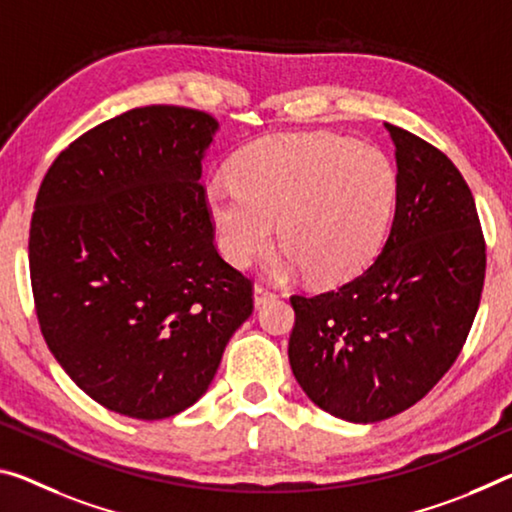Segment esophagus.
Segmentation results:
<instances>
[{"label":"esophagus","mask_w":512,"mask_h":512,"mask_svg":"<svg viewBox=\"0 0 512 512\" xmlns=\"http://www.w3.org/2000/svg\"><path fill=\"white\" fill-rule=\"evenodd\" d=\"M273 298H278V294H275V291H273L271 287L255 285V305H257V307L264 305V303H269V300H273Z\"/></svg>","instance_id":"obj_1"}]
</instances>
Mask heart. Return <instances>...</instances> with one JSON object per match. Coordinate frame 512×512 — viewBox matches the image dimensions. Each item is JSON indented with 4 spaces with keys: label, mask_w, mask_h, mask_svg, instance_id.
<instances>
[{
    "label": "heart",
    "mask_w": 512,
    "mask_h": 512,
    "mask_svg": "<svg viewBox=\"0 0 512 512\" xmlns=\"http://www.w3.org/2000/svg\"><path fill=\"white\" fill-rule=\"evenodd\" d=\"M232 177L207 184L218 246L246 266L273 243L287 250L278 271H305L314 285L358 275L385 239L396 175L383 152L328 134L264 139L241 154Z\"/></svg>",
    "instance_id": "obj_1"
}]
</instances>
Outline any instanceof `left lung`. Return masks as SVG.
Here are the masks:
<instances>
[{"label": "left lung", "instance_id": "8db88e82", "mask_svg": "<svg viewBox=\"0 0 512 512\" xmlns=\"http://www.w3.org/2000/svg\"><path fill=\"white\" fill-rule=\"evenodd\" d=\"M385 127L396 148V212L383 253L339 289L289 298L298 385L355 424L399 415L431 392L467 342L485 280L465 177L431 143Z\"/></svg>", "mask_w": 512, "mask_h": 512}]
</instances>
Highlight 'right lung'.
Returning <instances> with one entry per match:
<instances>
[{
  "instance_id": "add662e5",
  "label": "right lung",
  "mask_w": 512,
  "mask_h": 512,
  "mask_svg": "<svg viewBox=\"0 0 512 512\" xmlns=\"http://www.w3.org/2000/svg\"><path fill=\"white\" fill-rule=\"evenodd\" d=\"M205 111L150 104L88 129L47 170L29 230L36 316L104 408L166 419L196 403L253 314V280L214 246Z\"/></svg>"
}]
</instances>
